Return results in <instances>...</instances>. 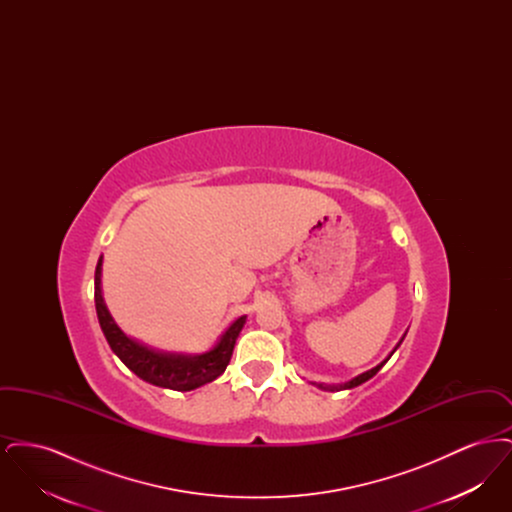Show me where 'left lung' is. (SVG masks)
Segmentation results:
<instances>
[{
  "label": "left lung",
  "instance_id": "8db88e82",
  "mask_svg": "<svg viewBox=\"0 0 512 512\" xmlns=\"http://www.w3.org/2000/svg\"><path fill=\"white\" fill-rule=\"evenodd\" d=\"M405 336H407V332L403 334V338L401 340L397 341V345L393 347L390 351V355L382 361V363H378V365L374 366V368H370V370H366V372H363V374H359V376H355V378H351V380H347V382H343V384H317V382H313V386H317L318 390L322 391H341V390H351V388H357V386H361V384H365L366 380H370L382 366L386 365L388 361H390L391 355L397 351V347L403 343V340H405Z\"/></svg>",
  "mask_w": 512,
  "mask_h": 512
}]
</instances>
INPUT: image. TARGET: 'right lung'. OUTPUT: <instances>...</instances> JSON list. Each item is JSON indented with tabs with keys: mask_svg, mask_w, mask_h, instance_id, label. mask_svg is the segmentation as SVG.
I'll list each match as a JSON object with an SVG mask.
<instances>
[{
	"mask_svg": "<svg viewBox=\"0 0 512 512\" xmlns=\"http://www.w3.org/2000/svg\"><path fill=\"white\" fill-rule=\"evenodd\" d=\"M101 270H103V255L98 259L96 278H94V292H96L94 299H96L99 326L103 330L105 340L111 345L113 353L138 378H142L147 384L167 388V390L192 391L217 380L226 370L247 315L232 320L230 326L220 334L219 340L215 341V345L203 353L190 355V353L161 351V349L149 347L136 338H130L128 334L122 332L121 326L115 322V318L105 305L103 290H101Z\"/></svg>",
	"mask_w": 512,
	"mask_h": 512,
	"instance_id": "1",
	"label": "right lung"
}]
</instances>
